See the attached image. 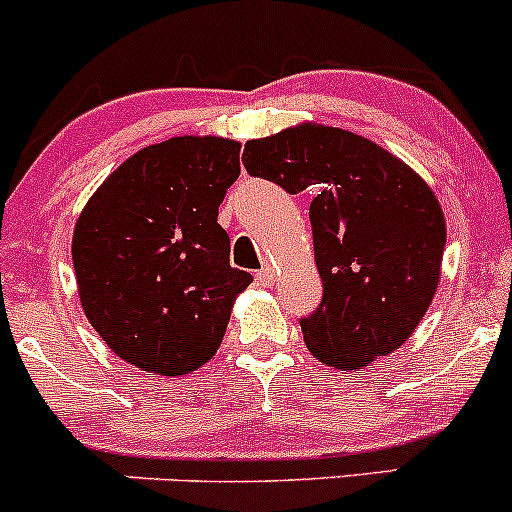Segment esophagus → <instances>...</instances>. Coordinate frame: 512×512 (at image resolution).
<instances>
[{"mask_svg": "<svg viewBox=\"0 0 512 512\" xmlns=\"http://www.w3.org/2000/svg\"><path fill=\"white\" fill-rule=\"evenodd\" d=\"M275 280H277V272L272 270V267H262V270L257 272V282H260L262 287H272L275 285Z\"/></svg>", "mask_w": 512, "mask_h": 512, "instance_id": "esophagus-1", "label": "esophagus"}]
</instances>
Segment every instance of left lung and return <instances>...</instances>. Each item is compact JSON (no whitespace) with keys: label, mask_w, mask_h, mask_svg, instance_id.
Wrapping results in <instances>:
<instances>
[{"label":"left lung","mask_w":512,"mask_h":512,"mask_svg":"<svg viewBox=\"0 0 512 512\" xmlns=\"http://www.w3.org/2000/svg\"><path fill=\"white\" fill-rule=\"evenodd\" d=\"M245 168L297 195L324 297L302 319L314 359L359 371L414 334L441 282L446 218L431 185L379 143L304 121L245 143Z\"/></svg>","instance_id":"1"}]
</instances>
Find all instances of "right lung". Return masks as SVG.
Here are the masks:
<instances>
[{"label": "right lung", "instance_id": "right-lung-1", "mask_svg": "<svg viewBox=\"0 0 512 512\" xmlns=\"http://www.w3.org/2000/svg\"><path fill=\"white\" fill-rule=\"evenodd\" d=\"M240 143L175 136L141 148L96 188L71 237L86 319L136 369L180 376L220 349L252 275L230 267L218 225Z\"/></svg>", "mask_w": 512, "mask_h": 512}]
</instances>
